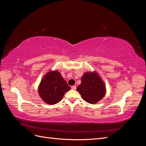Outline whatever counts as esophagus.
I'll return each instance as SVG.
<instances>
[{"mask_svg":"<svg viewBox=\"0 0 146 146\" xmlns=\"http://www.w3.org/2000/svg\"><path fill=\"white\" fill-rule=\"evenodd\" d=\"M76 86H71V89L73 90H76Z\"/></svg>","mask_w":146,"mask_h":146,"instance_id":"obj_1","label":"esophagus"}]
</instances>
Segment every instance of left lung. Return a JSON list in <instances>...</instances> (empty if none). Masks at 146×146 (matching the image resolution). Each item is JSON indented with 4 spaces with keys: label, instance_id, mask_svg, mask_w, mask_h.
<instances>
[{
    "label": "left lung",
    "instance_id": "obj_1",
    "mask_svg": "<svg viewBox=\"0 0 146 146\" xmlns=\"http://www.w3.org/2000/svg\"><path fill=\"white\" fill-rule=\"evenodd\" d=\"M84 100L91 104L98 103L106 94V86L100 76L95 71L84 74L81 84L77 88Z\"/></svg>",
    "mask_w": 146,
    "mask_h": 146
}]
</instances>
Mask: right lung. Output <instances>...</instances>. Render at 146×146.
Here are the masks:
<instances>
[{
  "mask_svg": "<svg viewBox=\"0 0 146 146\" xmlns=\"http://www.w3.org/2000/svg\"><path fill=\"white\" fill-rule=\"evenodd\" d=\"M70 90L58 70H50L46 74L38 86V94L48 105L56 104L63 99L66 92Z\"/></svg>",
  "mask_w": 146,
  "mask_h": 146,
  "instance_id": "1",
  "label": "right lung"
}]
</instances>
